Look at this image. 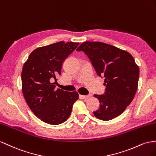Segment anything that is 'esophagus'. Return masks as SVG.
<instances>
[{
  "mask_svg": "<svg viewBox=\"0 0 156 156\" xmlns=\"http://www.w3.org/2000/svg\"><path fill=\"white\" fill-rule=\"evenodd\" d=\"M90 97V95H80V97L81 98V99H88L89 97Z\"/></svg>",
  "mask_w": 156,
  "mask_h": 156,
  "instance_id": "1",
  "label": "esophagus"
}]
</instances>
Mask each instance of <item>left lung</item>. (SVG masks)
<instances>
[{
	"label": "left lung",
	"instance_id": "8db88e82",
	"mask_svg": "<svg viewBox=\"0 0 156 156\" xmlns=\"http://www.w3.org/2000/svg\"><path fill=\"white\" fill-rule=\"evenodd\" d=\"M76 50L83 51L97 74L105 78V95L94 96L100 102L95 116L108 121L122 114L134 99L138 88L139 68L127 51L101 42H84Z\"/></svg>",
	"mask_w": 156,
	"mask_h": 156
}]
</instances>
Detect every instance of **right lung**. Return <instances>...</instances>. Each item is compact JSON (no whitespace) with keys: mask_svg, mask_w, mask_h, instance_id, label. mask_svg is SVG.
I'll return each mask as SVG.
<instances>
[{"mask_svg":"<svg viewBox=\"0 0 156 156\" xmlns=\"http://www.w3.org/2000/svg\"><path fill=\"white\" fill-rule=\"evenodd\" d=\"M79 45L64 41L40 47L30 53L21 72L22 92L30 110L42 122L51 125L65 122L79 98L77 91L57 89L51 80L61 75L63 61Z\"/></svg>","mask_w":156,"mask_h":156,"instance_id":"obj_1","label":"right lung"}]
</instances>
